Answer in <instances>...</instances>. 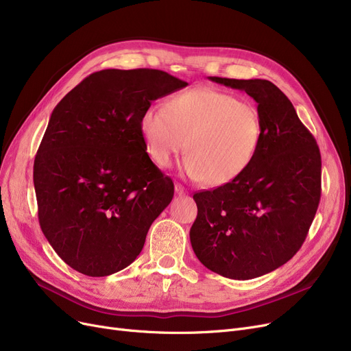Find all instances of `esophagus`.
I'll return each mask as SVG.
<instances>
[{"label": "esophagus", "mask_w": 351, "mask_h": 351, "mask_svg": "<svg viewBox=\"0 0 351 351\" xmlns=\"http://www.w3.org/2000/svg\"><path fill=\"white\" fill-rule=\"evenodd\" d=\"M175 192L179 195V196H184V195H186V189L182 186V185H179V184H176L175 185Z\"/></svg>", "instance_id": "obj_1"}]
</instances>
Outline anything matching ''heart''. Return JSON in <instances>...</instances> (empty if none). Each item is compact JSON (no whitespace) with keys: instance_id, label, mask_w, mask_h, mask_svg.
<instances>
[{"instance_id":"b5f03b06","label":"heart","mask_w":351,"mask_h":351,"mask_svg":"<svg viewBox=\"0 0 351 351\" xmlns=\"http://www.w3.org/2000/svg\"><path fill=\"white\" fill-rule=\"evenodd\" d=\"M146 152L160 167L188 152L184 172L192 180L222 186L252 163L261 143L260 112L250 101L199 87L173 96L166 108L150 106L139 120Z\"/></svg>"}]
</instances>
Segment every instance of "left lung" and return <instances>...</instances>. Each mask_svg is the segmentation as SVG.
I'll return each instance as SVG.
<instances>
[{
	"label": "left lung",
	"mask_w": 351,
	"mask_h": 351,
	"mask_svg": "<svg viewBox=\"0 0 351 351\" xmlns=\"http://www.w3.org/2000/svg\"><path fill=\"white\" fill-rule=\"evenodd\" d=\"M245 91L258 103L263 136L239 178L193 195L195 255L208 269L251 280L280 268L297 254L322 196V155L293 103L268 80L208 77Z\"/></svg>",
	"instance_id": "obj_1"
}]
</instances>
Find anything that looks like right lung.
I'll return each instance as SVG.
<instances>
[{
  "label": "right lung",
  "instance_id": "obj_1",
  "mask_svg": "<svg viewBox=\"0 0 351 351\" xmlns=\"http://www.w3.org/2000/svg\"><path fill=\"white\" fill-rule=\"evenodd\" d=\"M188 83L160 70L90 74L56 106L34 160L43 234L62 260L106 277L141 254L149 228L173 197L139 132L154 100Z\"/></svg>",
  "mask_w": 351,
  "mask_h": 351
}]
</instances>
